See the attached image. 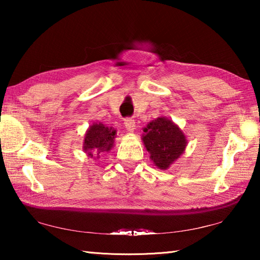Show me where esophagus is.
<instances>
[{
	"mask_svg": "<svg viewBox=\"0 0 260 260\" xmlns=\"http://www.w3.org/2000/svg\"><path fill=\"white\" fill-rule=\"evenodd\" d=\"M124 124L126 129L128 132H133L135 129V120L132 119V118H127V119H125Z\"/></svg>",
	"mask_w": 260,
	"mask_h": 260,
	"instance_id": "34e87169",
	"label": "esophagus"
}]
</instances>
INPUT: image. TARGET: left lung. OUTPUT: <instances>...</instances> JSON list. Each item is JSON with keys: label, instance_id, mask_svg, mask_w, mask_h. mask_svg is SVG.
<instances>
[{"label": "left lung", "instance_id": "1", "mask_svg": "<svg viewBox=\"0 0 260 260\" xmlns=\"http://www.w3.org/2000/svg\"><path fill=\"white\" fill-rule=\"evenodd\" d=\"M142 141L150 158L158 169L167 170L182 155L187 147L183 132L165 117L149 122L143 128Z\"/></svg>", "mask_w": 260, "mask_h": 260}]
</instances>
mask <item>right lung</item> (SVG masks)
Returning <instances> with one entry per match:
<instances>
[{
    "label": "right lung",
    "mask_w": 260,
    "mask_h": 260,
    "mask_svg": "<svg viewBox=\"0 0 260 260\" xmlns=\"http://www.w3.org/2000/svg\"><path fill=\"white\" fill-rule=\"evenodd\" d=\"M116 129L112 127H107L103 124H93L87 129L83 140V151L88 157L93 158L99 156L104 151H110L113 147Z\"/></svg>",
    "instance_id": "1"
}]
</instances>
